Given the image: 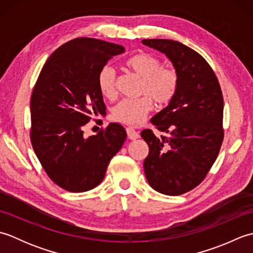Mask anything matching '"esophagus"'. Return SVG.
Segmentation results:
<instances>
[{"mask_svg":"<svg viewBox=\"0 0 253 253\" xmlns=\"http://www.w3.org/2000/svg\"><path fill=\"white\" fill-rule=\"evenodd\" d=\"M126 131H127V136L128 138L130 139V140H136V139H138L139 137H140V135H139V132L135 129V128L129 126L126 128Z\"/></svg>","mask_w":253,"mask_h":253,"instance_id":"1","label":"esophagus"}]
</instances>
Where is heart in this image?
I'll list each match as a JSON object with an SVG mask.
<instances>
[{"label":"heart","instance_id":"heart-1","mask_svg":"<svg viewBox=\"0 0 253 253\" xmlns=\"http://www.w3.org/2000/svg\"><path fill=\"white\" fill-rule=\"evenodd\" d=\"M128 71L142 79L139 89V99H126L113 110V118L127 125H140L154 109V102L160 106L169 104L179 88V73L174 67L163 66L158 57L148 53H137L124 62ZM98 87L101 94L109 100L117 95L116 75L109 66L101 69L98 75Z\"/></svg>","mask_w":253,"mask_h":253}]
</instances>
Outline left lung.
I'll return each instance as SVG.
<instances>
[{
  "mask_svg": "<svg viewBox=\"0 0 253 253\" xmlns=\"http://www.w3.org/2000/svg\"><path fill=\"white\" fill-rule=\"evenodd\" d=\"M142 43L166 54L179 73L177 94L169 106L151 118L157 137L144 129L149 146L143 162L147 180L154 190L179 196L206 178L224 140V100L221 85L209 63L189 46L169 39H146Z\"/></svg>",
  "mask_w": 253,
  "mask_h": 253,
  "instance_id": "left-lung-1",
  "label": "left lung"
}]
</instances>
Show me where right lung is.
I'll return each mask as SVG.
<instances>
[{
  "label": "right lung",
  "instance_id": "1",
  "mask_svg": "<svg viewBox=\"0 0 253 253\" xmlns=\"http://www.w3.org/2000/svg\"><path fill=\"white\" fill-rule=\"evenodd\" d=\"M124 51L120 44L76 38L47 58L32 90V148L50 179L67 191L84 192L101 184L126 140L125 128L117 123L84 135L85 124L106 110L99 72Z\"/></svg>",
  "mask_w": 253,
  "mask_h": 253
}]
</instances>
